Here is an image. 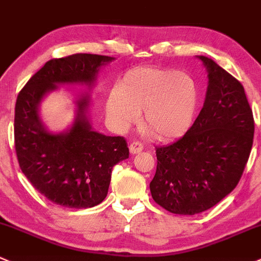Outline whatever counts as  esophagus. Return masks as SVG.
Returning <instances> with one entry per match:
<instances>
[{
  "label": "esophagus",
  "instance_id": "34e87169",
  "mask_svg": "<svg viewBox=\"0 0 261 261\" xmlns=\"http://www.w3.org/2000/svg\"><path fill=\"white\" fill-rule=\"evenodd\" d=\"M143 148L144 147L141 142H133V143H130V146H129V150H130L132 154H137V153L142 152Z\"/></svg>",
  "mask_w": 261,
  "mask_h": 261
}]
</instances>
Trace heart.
Segmentation results:
<instances>
[{
	"mask_svg": "<svg viewBox=\"0 0 261 261\" xmlns=\"http://www.w3.org/2000/svg\"><path fill=\"white\" fill-rule=\"evenodd\" d=\"M198 106V85L192 75L174 69L143 66L127 71L111 91L107 112L120 130L138 122L157 139L185 134Z\"/></svg>",
	"mask_w": 261,
	"mask_h": 261,
	"instance_id": "b5f03b06",
	"label": "heart"
}]
</instances>
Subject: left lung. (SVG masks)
<instances>
[{"mask_svg":"<svg viewBox=\"0 0 261 261\" xmlns=\"http://www.w3.org/2000/svg\"><path fill=\"white\" fill-rule=\"evenodd\" d=\"M205 103L192 127L168 146L158 147L149 184L155 202L177 215H196L238 186L254 139V117L238 79L206 56Z\"/></svg>","mask_w":261,"mask_h":261,"instance_id":"obj_1","label":"left lung"}]
</instances>
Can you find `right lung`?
I'll return each instance as SVG.
<instances>
[{
	"label": "right lung",
	"mask_w": 261,
	"mask_h": 261,
	"mask_svg": "<svg viewBox=\"0 0 261 261\" xmlns=\"http://www.w3.org/2000/svg\"><path fill=\"white\" fill-rule=\"evenodd\" d=\"M114 58L74 54L51 59L32 75L17 95L15 107V148L18 165L32 186L56 205L88 208L108 193L112 170L129 157L127 141L91 128L87 112L90 95L76 100V117L63 133L46 129L39 114L44 96L60 84L95 83L98 72Z\"/></svg>",
	"instance_id": "obj_1"
}]
</instances>
